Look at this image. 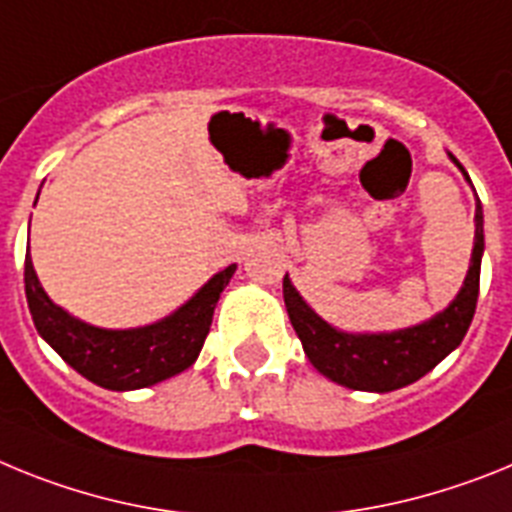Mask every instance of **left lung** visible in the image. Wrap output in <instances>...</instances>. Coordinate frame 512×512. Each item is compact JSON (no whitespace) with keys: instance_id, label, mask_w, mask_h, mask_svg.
<instances>
[{"instance_id":"left-lung-1","label":"left lung","mask_w":512,"mask_h":512,"mask_svg":"<svg viewBox=\"0 0 512 512\" xmlns=\"http://www.w3.org/2000/svg\"><path fill=\"white\" fill-rule=\"evenodd\" d=\"M448 157L464 172L459 159L453 154ZM474 224L477 229H474L471 265L456 299L446 309L438 311L433 319L407 327V330L379 332V335H350V332L335 330L301 299L286 275L283 299H286L288 317L311 366L335 384L358 391H379V394L402 389L433 371L451 350L459 348L477 309L479 268H482L484 252V219L479 201Z\"/></svg>"}]
</instances>
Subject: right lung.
<instances>
[{
  "label": "right lung",
  "instance_id": "1",
  "mask_svg": "<svg viewBox=\"0 0 512 512\" xmlns=\"http://www.w3.org/2000/svg\"><path fill=\"white\" fill-rule=\"evenodd\" d=\"M237 265L216 273L188 304L162 322L136 330H102L53 304L35 275L30 250L25 252V296L35 330L84 379L102 389L131 391L177 376L193 366L208 330L221 291Z\"/></svg>",
  "mask_w": 512,
  "mask_h": 512
}]
</instances>
